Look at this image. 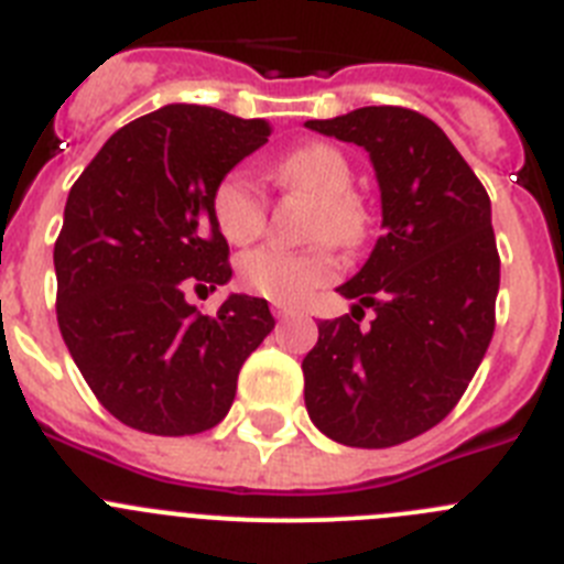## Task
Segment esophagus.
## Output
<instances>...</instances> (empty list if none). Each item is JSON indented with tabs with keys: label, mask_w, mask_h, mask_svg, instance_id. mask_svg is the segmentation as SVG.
Returning a JSON list of instances; mask_svg holds the SVG:
<instances>
[{
	"label": "esophagus",
	"mask_w": 564,
	"mask_h": 564,
	"mask_svg": "<svg viewBox=\"0 0 564 564\" xmlns=\"http://www.w3.org/2000/svg\"><path fill=\"white\" fill-rule=\"evenodd\" d=\"M273 316H276V318H291V316H293V311H291V307L273 305Z\"/></svg>",
	"instance_id": "34e87169"
}]
</instances>
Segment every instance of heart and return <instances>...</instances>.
Masks as SVG:
<instances>
[{"label": "heart", "mask_w": 564, "mask_h": 564, "mask_svg": "<svg viewBox=\"0 0 564 564\" xmlns=\"http://www.w3.org/2000/svg\"><path fill=\"white\" fill-rule=\"evenodd\" d=\"M271 177L285 192H305L316 197L307 237L327 239L338 248L358 246L367 234V214L352 197L356 174L341 149L330 143H305L288 152ZM214 223L234 246H248L268 223V197L262 183L246 169H234L212 194ZM336 276V262L325 246L307 251L257 248L239 259V279L251 293L276 305H299L313 291Z\"/></svg>", "instance_id": "1"}]
</instances>
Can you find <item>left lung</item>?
Masks as SVG:
<instances>
[{"mask_svg": "<svg viewBox=\"0 0 564 564\" xmlns=\"http://www.w3.org/2000/svg\"><path fill=\"white\" fill-rule=\"evenodd\" d=\"M307 129L370 152L383 234L338 293L352 313L318 322L302 361L311 421L333 441L387 449L455 410L495 336L500 253L491 200L426 115L361 107ZM377 318L360 330L362 311Z\"/></svg>", "mask_w": 564, "mask_h": 564, "instance_id": "1", "label": "left lung"}]
</instances>
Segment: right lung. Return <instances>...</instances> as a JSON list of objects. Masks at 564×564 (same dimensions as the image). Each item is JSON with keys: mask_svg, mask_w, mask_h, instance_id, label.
<instances>
[{"mask_svg": "<svg viewBox=\"0 0 564 564\" xmlns=\"http://www.w3.org/2000/svg\"><path fill=\"white\" fill-rule=\"evenodd\" d=\"M262 118L169 104L109 138L69 188L56 239V316L104 410L149 435L223 421L246 358L273 330L265 299L231 293L214 316L186 291L231 279L212 194L268 141Z\"/></svg>", "mask_w": 564, "mask_h": 564, "instance_id": "add662e5", "label": "right lung"}]
</instances>
